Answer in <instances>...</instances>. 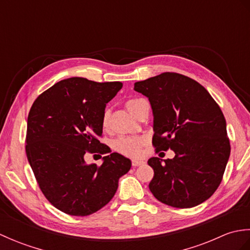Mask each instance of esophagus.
<instances>
[{"label":"esophagus","mask_w":250,"mask_h":250,"mask_svg":"<svg viewBox=\"0 0 250 250\" xmlns=\"http://www.w3.org/2000/svg\"><path fill=\"white\" fill-rule=\"evenodd\" d=\"M145 163V161H143V160H132V167H140V166H142V164H144Z\"/></svg>","instance_id":"obj_1"}]
</instances>
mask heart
I'll return each mask as SVG.
<instances>
[{"label":"heart","instance_id":"1","mask_svg":"<svg viewBox=\"0 0 250 250\" xmlns=\"http://www.w3.org/2000/svg\"><path fill=\"white\" fill-rule=\"evenodd\" d=\"M143 99H129L125 103V108L128 109L130 114L135 116V113L141 103L143 102ZM102 126L106 129L108 126V113L104 111L102 116ZM146 137H125L121 136L116 139L113 143V148L117 151L121 153V155L128 156V157H136L141 153L142 146L146 144Z\"/></svg>","mask_w":250,"mask_h":250}]
</instances>
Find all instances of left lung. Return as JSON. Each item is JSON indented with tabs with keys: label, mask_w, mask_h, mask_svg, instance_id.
Here are the masks:
<instances>
[{
	"label": "left lung",
	"mask_w": 250,
	"mask_h": 250,
	"mask_svg": "<svg viewBox=\"0 0 250 250\" xmlns=\"http://www.w3.org/2000/svg\"><path fill=\"white\" fill-rule=\"evenodd\" d=\"M148 98L153 114L152 145L172 149L173 159L152 157L149 189L162 203L190 208L209 199L230 157L225 116L208 91L178 73H162L134 83Z\"/></svg>",
	"instance_id": "obj_1"
}]
</instances>
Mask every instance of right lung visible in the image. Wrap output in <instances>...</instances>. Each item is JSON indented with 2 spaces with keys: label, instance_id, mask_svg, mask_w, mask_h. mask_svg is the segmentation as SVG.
I'll return each mask as SVG.
<instances>
[{
  "label": "right lung",
  "instance_id": "1",
  "mask_svg": "<svg viewBox=\"0 0 250 250\" xmlns=\"http://www.w3.org/2000/svg\"><path fill=\"white\" fill-rule=\"evenodd\" d=\"M121 88L120 82L63 79L39 95L30 109L26 157L46 199L67 215L88 216L102 208L130 171V159L110 153L98 140L106 103ZM87 152L110 155L99 167L85 163Z\"/></svg>",
  "mask_w": 250,
  "mask_h": 250
}]
</instances>
